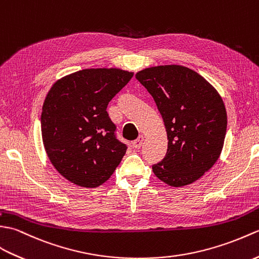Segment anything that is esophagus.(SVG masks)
<instances>
[{"label": "esophagus", "mask_w": 259, "mask_h": 259, "mask_svg": "<svg viewBox=\"0 0 259 259\" xmlns=\"http://www.w3.org/2000/svg\"><path fill=\"white\" fill-rule=\"evenodd\" d=\"M143 142H144V136L140 135L139 139L135 140V141L133 142V147H134L135 149H140V148L142 147V145H143Z\"/></svg>", "instance_id": "1"}]
</instances>
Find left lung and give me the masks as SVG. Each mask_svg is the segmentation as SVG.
Wrapping results in <instances>:
<instances>
[{
  "label": "left lung",
  "instance_id": "8db88e82",
  "mask_svg": "<svg viewBox=\"0 0 259 259\" xmlns=\"http://www.w3.org/2000/svg\"><path fill=\"white\" fill-rule=\"evenodd\" d=\"M135 77L156 103L167 132V153L152 166L154 174L174 187L197 181L216 163L224 145L227 114L222 97L185 66L149 67Z\"/></svg>",
  "mask_w": 259,
  "mask_h": 259
}]
</instances>
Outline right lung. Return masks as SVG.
Wrapping results in <instances>:
<instances>
[{
	"label": "right lung",
	"mask_w": 259,
	"mask_h": 259,
	"mask_svg": "<svg viewBox=\"0 0 259 259\" xmlns=\"http://www.w3.org/2000/svg\"><path fill=\"white\" fill-rule=\"evenodd\" d=\"M132 77L118 68H90L59 79L48 93L41 115L45 151L75 185H102L125 155L127 145L117 140L106 108Z\"/></svg>",
	"instance_id": "right-lung-1"
}]
</instances>
